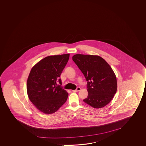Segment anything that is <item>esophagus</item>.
<instances>
[{"label":"esophagus","instance_id":"obj_1","mask_svg":"<svg viewBox=\"0 0 146 146\" xmlns=\"http://www.w3.org/2000/svg\"><path fill=\"white\" fill-rule=\"evenodd\" d=\"M80 90H81V88H80V87H77L75 90H73L72 91L74 92H78V91H80Z\"/></svg>","mask_w":146,"mask_h":146}]
</instances>
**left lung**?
<instances>
[{
    "label": "left lung",
    "instance_id": "1",
    "mask_svg": "<svg viewBox=\"0 0 146 146\" xmlns=\"http://www.w3.org/2000/svg\"><path fill=\"white\" fill-rule=\"evenodd\" d=\"M72 60L87 81L88 96L84 101L95 108L110 102L117 92V78L108 62L98 55L77 54Z\"/></svg>",
    "mask_w": 146,
    "mask_h": 146
}]
</instances>
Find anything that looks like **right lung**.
Here are the masks:
<instances>
[{
	"label": "right lung",
	"instance_id": "obj_1",
	"mask_svg": "<svg viewBox=\"0 0 146 146\" xmlns=\"http://www.w3.org/2000/svg\"><path fill=\"white\" fill-rule=\"evenodd\" d=\"M69 55L47 56L35 65L30 72L27 81V95L36 108L45 114L56 112L67 101L68 93L61 86L60 76Z\"/></svg>",
	"mask_w": 146,
	"mask_h": 146
}]
</instances>
